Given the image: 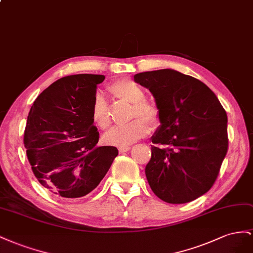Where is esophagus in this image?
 Segmentation results:
<instances>
[{"instance_id": "1", "label": "esophagus", "mask_w": 253, "mask_h": 253, "mask_svg": "<svg viewBox=\"0 0 253 253\" xmlns=\"http://www.w3.org/2000/svg\"><path fill=\"white\" fill-rule=\"evenodd\" d=\"M129 149H130V147H129V146H125V147H119V151H120V154L126 153V151H128Z\"/></svg>"}]
</instances>
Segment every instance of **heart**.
<instances>
[{
	"label": "heart",
	"instance_id": "b5f03b06",
	"mask_svg": "<svg viewBox=\"0 0 253 253\" xmlns=\"http://www.w3.org/2000/svg\"><path fill=\"white\" fill-rule=\"evenodd\" d=\"M111 94L121 102L131 104L130 119L136 117L144 118L150 124H155L159 118L157 107L145 100V93L141 86L131 81H120L110 86ZM91 118L94 124L100 129L109 127L111 119L109 107L106 99L97 94L93 100L91 108ZM141 119H135L124 126H115L105 133L104 142L113 146H128L138 140L144 138L148 131L149 126Z\"/></svg>",
	"mask_w": 253,
	"mask_h": 253
}]
</instances>
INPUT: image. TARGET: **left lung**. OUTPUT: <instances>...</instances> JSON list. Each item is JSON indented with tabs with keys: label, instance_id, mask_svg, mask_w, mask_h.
Instances as JSON below:
<instances>
[{
	"label": "left lung",
	"instance_id": "1",
	"mask_svg": "<svg viewBox=\"0 0 253 253\" xmlns=\"http://www.w3.org/2000/svg\"><path fill=\"white\" fill-rule=\"evenodd\" d=\"M153 94L160 126L145 168L150 189L169 204H186L214 184L228 150L227 113L198 79L171 69L133 76Z\"/></svg>",
	"mask_w": 253,
	"mask_h": 253
}]
</instances>
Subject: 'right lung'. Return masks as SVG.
Returning a JSON list of instances; mask_svg holds the SVG:
<instances>
[{
  "label": "right lung",
  "mask_w": 253,
  "mask_h": 253,
  "mask_svg": "<svg viewBox=\"0 0 253 253\" xmlns=\"http://www.w3.org/2000/svg\"><path fill=\"white\" fill-rule=\"evenodd\" d=\"M104 75L77 74L53 83L36 98L24 131L27 159L38 181L63 198L92 192L119 150L98 146L91 118L97 84Z\"/></svg>",
  "instance_id": "right-lung-1"
}]
</instances>
